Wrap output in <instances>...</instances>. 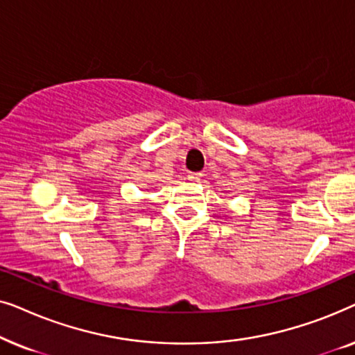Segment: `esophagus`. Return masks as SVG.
Instances as JSON below:
<instances>
[{
    "mask_svg": "<svg viewBox=\"0 0 355 355\" xmlns=\"http://www.w3.org/2000/svg\"><path fill=\"white\" fill-rule=\"evenodd\" d=\"M187 179L191 182H198L202 179V174L200 173H189L187 174Z\"/></svg>",
    "mask_w": 355,
    "mask_h": 355,
    "instance_id": "34e87169",
    "label": "esophagus"
}]
</instances>
